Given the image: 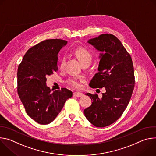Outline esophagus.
Segmentation results:
<instances>
[{
    "label": "esophagus",
    "instance_id": "obj_1",
    "mask_svg": "<svg viewBox=\"0 0 156 156\" xmlns=\"http://www.w3.org/2000/svg\"><path fill=\"white\" fill-rule=\"evenodd\" d=\"M83 96V94L81 92H78V91H76V92H75L73 93V96H76V97H81Z\"/></svg>",
    "mask_w": 156,
    "mask_h": 156
}]
</instances>
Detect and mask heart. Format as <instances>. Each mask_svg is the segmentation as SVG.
I'll return each instance as SVG.
<instances>
[{
    "label": "heart",
    "instance_id": "b5f03b06",
    "mask_svg": "<svg viewBox=\"0 0 156 156\" xmlns=\"http://www.w3.org/2000/svg\"><path fill=\"white\" fill-rule=\"evenodd\" d=\"M73 54L78 58L82 65H90L93 60V54L91 51H89L87 49L83 47H79L75 49L73 51ZM64 63V60L62 58L60 60V66L62 68ZM84 79L82 78H76V77H70L69 78L66 83L70 86L75 87L79 88L81 86V82L84 81Z\"/></svg>",
    "mask_w": 156,
    "mask_h": 156
}]
</instances>
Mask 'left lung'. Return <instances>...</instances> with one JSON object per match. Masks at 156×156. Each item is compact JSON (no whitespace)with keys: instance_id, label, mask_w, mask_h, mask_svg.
Masks as SVG:
<instances>
[{"instance_id":"obj_1","label":"left lung","mask_w":156,"mask_h":156,"mask_svg":"<svg viewBox=\"0 0 156 156\" xmlns=\"http://www.w3.org/2000/svg\"><path fill=\"white\" fill-rule=\"evenodd\" d=\"M87 42L104 52L101 54L99 72L91 80L90 86L104 87L105 92L101 98L96 93H86L93 102L84 110V114L95 126L105 127L122 116L129 102L135 87L134 68L130 54L114 35L102 34Z\"/></svg>"}]
</instances>
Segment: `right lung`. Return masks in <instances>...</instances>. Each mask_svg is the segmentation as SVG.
Returning a JSON list of instances; mask_svg holds the SVG:
<instances>
[{"label": "right lung", "instance_id": "obj_1", "mask_svg": "<svg viewBox=\"0 0 156 156\" xmlns=\"http://www.w3.org/2000/svg\"><path fill=\"white\" fill-rule=\"evenodd\" d=\"M67 41L59 39L42 41L28 50L17 72V91L27 114L41 125L51 123L65 101L72 96L66 88L52 93L46 77L57 72V54Z\"/></svg>", "mask_w": 156, "mask_h": 156}]
</instances>
